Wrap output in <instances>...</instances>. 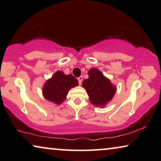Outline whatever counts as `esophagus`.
Here are the masks:
<instances>
[{
  "mask_svg": "<svg viewBox=\"0 0 161 161\" xmlns=\"http://www.w3.org/2000/svg\"><path fill=\"white\" fill-rule=\"evenodd\" d=\"M78 83L80 85H81V83H82V80H83V77L82 76H80V77L78 78Z\"/></svg>",
  "mask_w": 161,
  "mask_h": 161,
  "instance_id": "obj_1",
  "label": "esophagus"
}]
</instances>
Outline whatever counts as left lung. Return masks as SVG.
Here are the masks:
<instances>
[{
  "label": "left lung",
  "instance_id": "obj_1",
  "mask_svg": "<svg viewBox=\"0 0 161 161\" xmlns=\"http://www.w3.org/2000/svg\"><path fill=\"white\" fill-rule=\"evenodd\" d=\"M88 78L83 81V87L86 89L91 103L95 106L103 108L110 102L117 91V86L97 68H91L88 71Z\"/></svg>",
  "mask_w": 161,
  "mask_h": 161
}]
</instances>
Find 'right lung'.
I'll use <instances>...</instances> for the list:
<instances>
[{
  "label": "right lung",
  "mask_w": 161,
  "mask_h": 161,
  "mask_svg": "<svg viewBox=\"0 0 161 161\" xmlns=\"http://www.w3.org/2000/svg\"><path fill=\"white\" fill-rule=\"evenodd\" d=\"M77 86L78 81L73 75H65L58 70L46 80L42 88V94L45 99L60 105L66 99L69 90Z\"/></svg>",
  "instance_id": "add662e5"
}]
</instances>
